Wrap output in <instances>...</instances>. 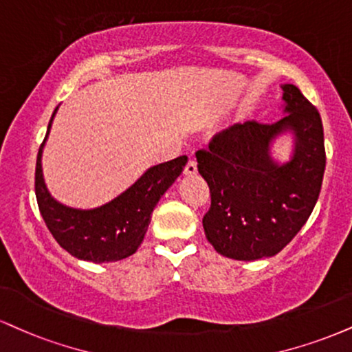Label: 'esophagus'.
<instances>
[{
    "label": "esophagus",
    "instance_id": "obj_1",
    "mask_svg": "<svg viewBox=\"0 0 352 352\" xmlns=\"http://www.w3.org/2000/svg\"><path fill=\"white\" fill-rule=\"evenodd\" d=\"M184 172H185V175H195V173H197V162L190 159L188 162H187V165H185V170Z\"/></svg>",
    "mask_w": 352,
    "mask_h": 352
}]
</instances>
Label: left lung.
I'll return each mask as SVG.
<instances>
[{"label": "left lung", "instance_id": "obj_1", "mask_svg": "<svg viewBox=\"0 0 352 352\" xmlns=\"http://www.w3.org/2000/svg\"><path fill=\"white\" fill-rule=\"evenodd\" d=\"M280 121H245L221 131L197 152L198 172L210 187L203 217L208 243L221 256L256 261L278 254L310 218L323 184L326 152L321 116L295 85H283ZM296 135L294 155L277 164L270 144Z\"/></svg>", "mask_w": 352, "mask_h": 352}]
</instances>
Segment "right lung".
Listing matches in <instances>:
<instances>
[{
    "mask_svg": "<svg viewBox=\"0 0 352 352\" xmlns=\"http://www.w3.org/2000/svg\"><path fill=\"white\" fill-rule=\"evenodd\" d=\"M45 139L41 144L36 162V198L42 218L55 241L77 259L95 264L116 262L133 256L146 236L152 211L184 170L187 155L151 167L133 187L100 208L77 210L54 200L45 187L41 164Z\"/></svg>",
    "mask_w": 352,
    "mask_h": 352,
    "instance_id": "1",
    "label": "right lung"
}]
</instances>
